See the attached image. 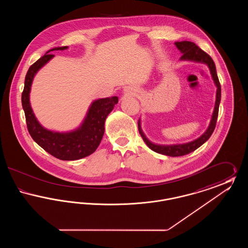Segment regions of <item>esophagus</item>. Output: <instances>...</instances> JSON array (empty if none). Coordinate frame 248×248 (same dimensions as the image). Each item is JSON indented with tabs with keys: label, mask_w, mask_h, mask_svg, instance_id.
Wrapping results in <instances>:
<instances>
[{
	"label": "esophagus",
	"mask_w": 248,
	"mask_h": 248,
	"mask_svg": "<svg viewBox=\"0 0 248 248\" xmlns=\"http://www.w3.org/2000/svg\"><path fill=\"white\" fill-rule=\"evenodd\" d=\"M124 93H126L127 94H135V93H134V90H133L132 88H127V89H125V90H124Z\"/></svg>",
	"instance_id": "obj_1"
}]
</instances>
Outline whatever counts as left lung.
Wrapping results in <instances>:
<instances>
[{
    "instance_id": "8db88e82",
    "label": "left lung",
    "mask_w": 248,
    "mask_h": 248,
    "mask_svg": "<svg viewBox=\"0 0 248 248\" xmlns=\"http://www.w3.org/2000/svg\"><path fill=\"white\" fill-rule=\"evenodd\" d=\"M177 49L182 53V56L180 60H186V61H194L203 63L208 66L209 71L212 76L213 81L217 86V94H216V103L213 111L212 118L210 121L209 126L207 127L206 131L198 138L197 140L193 141L184 143V144H176V145H159L155 144L154 142L150 141L145 134L143 133L141 128V122L140 119L139 120V131L143 139L144 142L147 144V146L153 150L155 153L160 154H164L171 157H177V156H183L186 154H190L194 152L196 149H198L203 143L208 140V139L211 137L217 124V119L218 115V108L221 98V87L220 83L217 78V74L216 71V65L209 55H207L204 51H202L200 47H198L194 43L189 41H182V42H176L175 43Z\"/></svg>"
}]
</instances>
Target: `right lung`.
I'll list each match as a JSON object with an SVG mask.
<instances>
[{"mask_svg": "<svg viewBox=\"0 0 248 248\" xmlns=\"http://www.w3.org/2000/svg\"><path fill=\"white\" fill-rule=\"evenodd\" d=\"M68 46L50 49L45 56L32 64L25 77L21 101L27 126L33 140L48 154L63 161H74L93 154L101 141L107 116L118 103V96L96 99L89 107L82 124L70 132H55L45 128L36 119L30 103V93L33 78L50 59L55 56L50 52L66 50Z\"/></svg>", "mask_w": 248, "mask_h": 248, "instance_id": "obj_1", "label": "right lung"}]
</instances>
